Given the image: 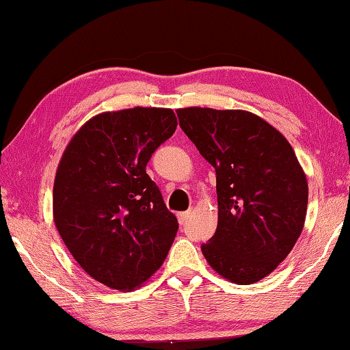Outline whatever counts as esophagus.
Segmentation results:
<instances>
[{"mask_svg": "<svg viewBox=\"0 0 350 350\" xmlns=\"http://www.w3.org/2000/svg\"><path fill=\"white\" fill-rule=\"evenodd\" d=\"M189 218H190V211H185V212H179V213H177V220H179L180 225H185Z\"/></svg>", "mask_w": 350, "mask_h": 350, "instance_id": "esophagus-1", "label": "esophagus"}]
</instances>
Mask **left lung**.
Instances as JSON below:
<instances>
[{"mask_svg": "<svg viewBox=\"0 0 350 350\" xmlns=\"http://www.w3.org/2000/svg\"><path fill=\"white\" fill-rule=\"evenodd\" d=\"M176 113L217 173L218 225L202 254L231 283H256L300 237L308 206L305 171L284 135L258 114L201 107Z\"/></svg>", "mask_w": 350, "mask_h": 350, "instance_id": "obj_1", "label": "left lung"}]
</instances>
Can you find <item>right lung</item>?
<instances>
[{
  "label": "right lung",
  "mask_w": 350,
  "mask_h": 350,
  "mask_svg": "<svg viewBox=\"0 0 350 350\" xmlns=\"http://www.w3.org/2000/svg\"><path fill=\"white\" fill-rule=\"evenodd\" d=\"M176 127L171 108L105 111L78 129L59 160L56 229L78 265L108 288H139L173 245L179 223L146 165Z\"/></svg>",
  "instance_id": "right-lung-1"
}]
</instances>
